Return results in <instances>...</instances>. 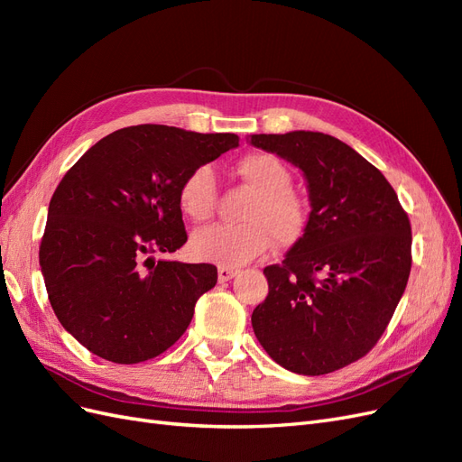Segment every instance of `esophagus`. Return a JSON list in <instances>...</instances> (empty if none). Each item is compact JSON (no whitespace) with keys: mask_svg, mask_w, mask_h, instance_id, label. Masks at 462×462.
Listing matches in <instances>:
<instances>
[{"mask_svg":"<svg viewBox=\"0 0 462 462\" xmlns=\"http://www.w3.org/2000/svg\"><path fill=\"white\" fill-rule=\"evenodd\" d=\"M236 273H239V272H236L235 268H226V265H219V268H217V279L221 283L229 282V279H233Z\"/></svg>","mask_w":462,"mask_h":462,"instance_id":"obj_1","label":"esophagus"}]
</instances>
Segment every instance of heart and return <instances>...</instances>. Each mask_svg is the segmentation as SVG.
Listing matches in <instances>:
<instances>
[{"label": "heart", "mask_w": 462, "mask_h": 462, "mask_svg": "<svg viewBox=\"0 0 462 462\" xmlns=\"http://www.w3.org/2000/svg\"><path fill=\"white\" fill-rule=\"evenodd\" d=\"M245 185L254 190L241 209L239 226H212L192 235V254L202 262L236 268L253 262L270 248L297 243L309 214L304 200L291 189L289 167L272 153L253 152L236 162L235 167ZM216 175L209 165L190 170L179 185L177 202L190 221L209 219L216 206Z\"/></svg>", "instance_id": "b5f03b06"}]
</instances>
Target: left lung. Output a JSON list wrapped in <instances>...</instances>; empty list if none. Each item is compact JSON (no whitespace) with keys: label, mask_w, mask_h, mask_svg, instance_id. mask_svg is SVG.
<instances>
[{"label":"left lung","mask_w":462,"mask_h":462,"mask_svg":"<svg viewBox=\"0 0 462 462\" xmlns=\"http://www.w3.org/2000/svg\"><path fill=\"white\" fill-rule=\"evenodd\" d=\"M248 143L302 171L310 216L253 312L256 339L279 366L321 375L382 337L411 273V221L380 170L339 138L291 131Z\"/></svg>","instance_id":"1"}]
</instances>
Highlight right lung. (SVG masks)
<instances>
[{
	"mask_svg": "<svg viewBox=\"0 0 462 462\" xmlns=\"http://www.w3.org/2000/svg\"><path fill=\"white\" fill-rule=\"evenodd\" d=\"M236 146L231 133L136 125L104 136L65 173L50 200L40 268L55 316L90 353L136 365L185 333L194 304L217 283L216 265L152 254L187 243L183 177Z\"/></svg>",
	"mask_w": 462,
	"mask_h": 462,
	"instance_id": "add662e5",
	"label": "right lung"
}]
</instances>
